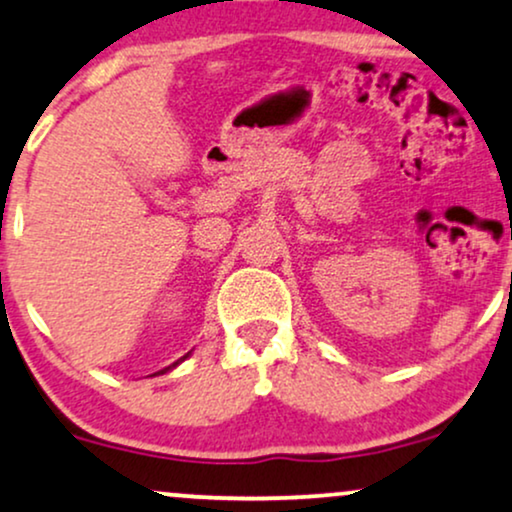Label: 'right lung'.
Masks as SVG:
<instances>
[{"label": "right lung", "mask_w": 512, "mask_h": 512, "mask_svg": "<svg viewBox=\"0 0 512 512\" xmlns=\"http://www.w3.org/2000/svg\"><path fill=\"white\" fill-rule=\"evenodd\" d=\"M188 355H190V353H188ZM188 355H183V357H181V360H176V362H174V365H169V367L159 369V372H157V374H164V372H169V369H174L176 365H181V362H183V360H186V357H188Z\"/></svg>", "instance_id": "obj_1"}]
</instances>
